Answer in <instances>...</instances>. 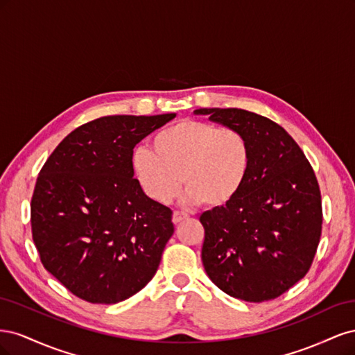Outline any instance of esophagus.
<instances>
[{
    "label": "esophagus",
    "instance_id": "1",
    "mask_svg": "<svg viewBox=\"0 0 355 355\" xmlns=\"http://www.w3.org/2000/svg\"><path fill=\"white\" fill-rule=\"evenodd\" d=\"M187 219H188V214L180 213V211H175V213H173V218H171V220H173L175 225H178V223H180V222H184V220H187Z\"/></svg>",
    "mask_w": 355,
    "mask_h": 355
}]
</instances>
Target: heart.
Instances as JSON below:
<instances>
[{"instance_id":"b5f03b06","label":"heart","mask_w":355,"mask_h":355,"mask_svg":"<svg viewBox=\"0 0 355 355\" xmlns=\"http://www.w3.org/2000/svg\"><path fill=\"white\" fill-rule=\"evenodd\" d=\"M153 148H136L132 167L145 194L159 204L173 200L184 180L188 204L223 207L240 196L252 168L247 137L211 123L178 121L154 136Z\"/></svg>"}]
</instances>
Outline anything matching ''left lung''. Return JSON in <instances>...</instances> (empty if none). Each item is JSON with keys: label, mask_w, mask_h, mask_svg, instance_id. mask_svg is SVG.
<instances>
[{"label": "left lung", "mask_w": 355, "mask_h": 355, "mask_svg": "<svg viewBox=\"0 0 355 355\" xmlns=\"http://www.w3.org/2000/svg\"><path fill=\"white\" fill-rule=\"evenodd\" d=\"M196 115L241 132L252 168L240 196L204 211L201 261L222 292L245 302L283 295L308 272L321 235L318 182L302 149L270 118L237 108Z\"/></svg>", "instance_id": "left-lung-1"}]
</instances>
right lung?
<instances>
[{
	"label": "right lung",
	"mask_w": 355,
	"mask_h": 355,
	"mask_svg": "<svg viewBox=\"0 0 355 355\" xmlns=\"http://www.w3.org/2000/svg\"><path fill=\"white\" fill-rule=\"evenodd\" d=\"M175 116L98 118L71 132L41 168L32 239L46 270L75 296L116 304L155 275L175 227L171 210L135 179L132 154Z\"/></svg>",
	"instance_id": "1"
}]
</instances>
